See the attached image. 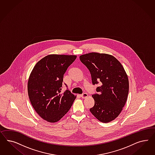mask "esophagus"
Masks as SVG:
<instances>
[{
	"instance_id": "obj_1",
	"label": "esophagus",
	"mask_w": 155,
	"mask_h": 155,
	"mask_svg": "<svg viewBox=\"0 0 155 155\" xmlns=\"http://www.w3.org/2000/svg\"><path fill=\"white\" fill-rule=\"evenodd\" d=\"M87 96H88V95H87V93H83V94L81 95V97L82 98H86L87 97Z\"/></svg>"
}]
</instances>
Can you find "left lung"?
I'll return each instance as SVG.
<instances>
[{
	"label": "left lung",
	"instance_id": "8db88e82",
	"mask_svg": "<svg viewBox=\"0 0 155 155\" xmlns=\"http://www.w3.org/2000/svg\"><path fill=\"white\" fill-rule=\"evenodd\" d=\"M81 61L90 72L93 84L101 86L98 94L92 95L94 106L90 112L100 122L108 123L121 113L127 101L129 81L121 63L105 53H89L80 56Z\"/></svg>",
	"mask_w": 155,
	"mask_h": 155
}]
</instances>
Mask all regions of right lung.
Returning <instances> with one entry per match:
<instances>
[{
	"instance_id": "1",
	"label": "right lung",
	"mask_w": 155,
	"mask_h": 155,
	"mask_svg": "<svg viewBox=\"0 0 155 155\" xmlns=\"http://www.w3.org/2000/svg\"><path fill=\"white\" fill-rule=\"evenodd\" d=\"M77 58L74 55L50 54L33 68L28 82L29 98L33 108L47 122L60 120L70 110L76 96L66 90L61 93L63 77Z\"/></svg>"
}]
</instances>
